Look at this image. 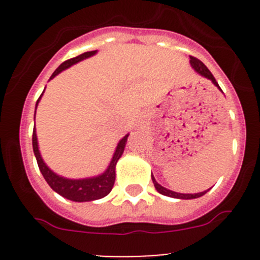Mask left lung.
Wrapping results in <instances>:
<instances>
[{
	"label": "left lung",
	"mask_w": 260,
	"mask_h": 260,
	"mask_svg": "<svg viewBox=\"0 0 260 260\" xmlns=\"http://www.w3.org/2000/svg\"><path fill=\"white\" fill-rule=\"evenodd\" d=\"M190 64H191V67H192V69L195 70V72L198 73L199 75H201V77L206 78V79H209V80H211V83L214 84V85L216 86L217 89H220L219 84H217V81L215 80L214 75L211 74L210 70H209L208 68L205 67V64H204L203 61H200V60L196 59V57L190 56ZM220 90H221V89H220ZM151 177H152V181H153L154 188H156V190L158 191L159 193H162V195H165V196H169V198L181 199V200H191V199L201 198V196H204L206 192H208L209 190H210V188H209V190L203 191V192H198V193H181V192H175V191H171V190H169V188H166V187H164V186L159 185V183L156 181V179H154V177H153V175H151Z\"/></svg>",
	"instance_id": "8db88e82"
}]
</instances>
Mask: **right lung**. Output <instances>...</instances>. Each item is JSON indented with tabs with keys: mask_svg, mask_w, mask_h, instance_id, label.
I'll list each match as a JSON object with an SVG mask.
<instances>
[{
	"mask_svg": "<svg viewBox=\"0 0 260 260\" xmlns=\"http://www.w3.org/2000/svg\"><path fill=\"white\" fill-rule=\"evenodd\" d=\"M96 50L94 51H88L84 52V54L79 55L77 57H73V59L67 60L65 62H62L54 73L50 77L49 81L54 79L57 74H60L61 72L67 70L68 68H70L72 65L77 64V62L81 61L84 59H88V57L93 56L96 54ZM45 90V89H44ZM44 94V91H43ZM36 102L35 107V114H36V108H38V104L40 102L41 96ZM129 136V133L124 136L122 140L118 142L117 147L114 149L113 157H112L111 162H109L108 167L106 169V171L102 172V174L96 175L93 177H85V179H68V177L60 176V175L55 174L51 169L45 164V161L43 159L40 153V149H39V142H38V135H36V128L34 127V133H32V148L34 153H35L36 161H38L39 169L40 172L43 174L44 179L46 180V182L49 183L50 187L57 192L59 195H61L62 198L68 199V200L75 201V203H85V201H94L99 200V199L104 198V196L108 195L111 192L112 187L114 185L115 180V166H117L118 159L120 158V156L123 154L124 151L125 143H127V138Z\"/></svg>",
	"mask_w": 260,
	"mask_h": 260,
	"instance_id": "right-lung-1",
	"label": "right lung"
}]
</instances>
